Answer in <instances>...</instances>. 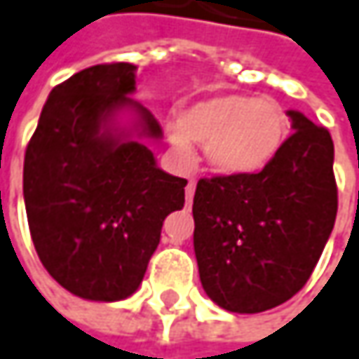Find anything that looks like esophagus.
Returning <instances> with one entry per match:
<instances>
[{
	"label": "esophagus",
	"mask_w": 359,
	"mask_h": 359,
	"mask_svg": "<svg viewBox=\"0 0 359 359\" xmlns=\"http://www.w3.org/2000/svg\"><path fill=\"white\" fill-rule=\"evenodd\" d=\"M195 184H197V182H195L193 179L189 180V184H187V191H184V193H187V203H191V201H193V195H195Z\"/></svg>",
	"instance_id": "esophagus-1"
}]
</instances>
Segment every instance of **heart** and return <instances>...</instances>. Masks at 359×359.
I'll return each mask as SVG.
<instances>
[{"mask_svg":"<svg viewBox=\"0 0 359 359\" xmlns=\"http://www.w3.org/2000/svg\"><path fill=\"white\" fill-rule=\"evenodd\" d=\"M287 116L276 100L245 94H217L182 109L168 127V140L180 158L193 156V142L205 144V158L222 177L263 170L287 137Z\"/></svg>","mask_w":359,"mask_h":359,"instance_id":"1","label":"heart"}]
</instances>
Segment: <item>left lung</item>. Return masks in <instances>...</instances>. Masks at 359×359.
<instances>
[{"label": "left lung", "instance_id": "8db88e82", "mask_svg": "<svg viewBox=\"0 0 359 359\" xmlns=\"http://www.w3.org/2000/svg\"><path fill=\"white\" fill-rule=\"evenodd\" d=\"M294 133L255 175L201 179L193 246L205 294L238 314L276 309L312 276L337 215L333 140L287 111Z\"/></svg>", "mask_w": 359, "mask_h": 359}]
</instances>
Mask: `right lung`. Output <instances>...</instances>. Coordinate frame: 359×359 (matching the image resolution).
I'll return each instance as SVG.
<instances>
[{
    "mask_svg": "<svg viewBox=\"0 0 359 359\" xmlns=\"http://www.w3.org/2000/svg\"><path fill=\"white\" fill-rule=\"evenodd\" d=\"M135 65L104 63L55 86L24 156V203L49 276L94 302L129 298L182 210L187 180L158 168L154 114L131 98ZM128 114V121L122 116Z\"/></svg>",
    "mask_w": 359,
    "mask_h": 359,
    "instance_id": "obj_1",
    "label": "right lung"
}]
</instances>
